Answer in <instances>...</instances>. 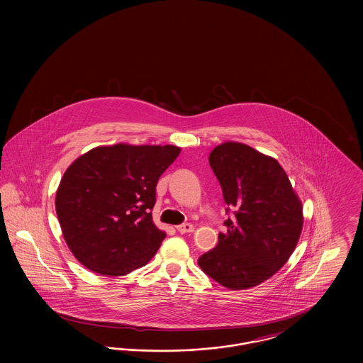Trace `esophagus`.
<instances>
[{
	"instance_id": "34e87169",
	"label": "esophagus",
	"mask_w": 363,
	"mask_h": 363,
	"mask_svg": "<svg viewBox=\"0 0 363 363\" xmlns=\"http://www.w3.org/2000/svg\"><path fill=\"white\" fill-rule=\"evenodd\" d=\"M177 230L181 234H188V233H193L194 231V225H190V223H185V225H177Z\"/></svg>"
}]
</instances>
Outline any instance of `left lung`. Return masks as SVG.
<instances>
[{"mask_svg": "<svg viewBox=\"0 0 363 363\" xmlns=\"http://www.w3.org/2000/svg\"><path fill=\"white\" fill-rule=\"evenodd\" d=\"M208 160L234 218L225 220V233L199 265L225 289L247 290L274 277L293 255L303 225L302 201L277 159L246 144L225 141Z\"/></svg>", "mask_w": 363, "mask_h": 363, "instance_id": "left-lung-1", "label": "left lung"}]
</instances>
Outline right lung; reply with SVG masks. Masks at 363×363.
<instances>
[{"mask_svg":"<svg viewBox=\"0 0 363 363\" xmlns=\"http://www.w3.org/2000/svg\"><path fill=\"white\" fill-rule=\"evenodd\" d=\"M177 145H99L62 175L55 212L72 255L92 272L123 277L155 256L166 233L152 220L157 179Z\"/></svg>","mask_w":363,"mask_h":363,"instance_id":"add662e5","label":"right lung"}]
</instances>
